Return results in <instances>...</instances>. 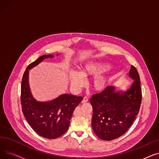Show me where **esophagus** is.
Masks as SVG:
<instances>
[{"label": "esophagus", "mask_w": 159, "mask_h": 159, "mask_svg": "<svg viewBox=\"0 0 159 159\" xmlns=\"http://www.w3.org/2000/svg\"><path fill=\"white\" fill-rule=\"evenodd\" d=\"M88 101V98L86 97H84V98H83V100L82 101V104H85V103H86Z\"/></svg>", "instance_id": "1"}]
</instances>
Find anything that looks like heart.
<instances>
[{
    "mask_svg": "<svg viewBox=\"0 0 159 159\" xmlns=\"http://www.w3.org/2000/svg\"><path fill=\"white\" fill-rule=\"evenodd\" d=\"M110 68V66L103 62H91L83 67L81 72L73 71L70 74L71 86L75 89H80L85 85V79L95 77L91 82V86L96 91L104 90L109 84L111 77L101 75Z\"/></svg>",
    "mask_w": 159,
    "mask_h": 159,
    "instance_id": "heart-1",
    "label": "heart"
}]
</instances>
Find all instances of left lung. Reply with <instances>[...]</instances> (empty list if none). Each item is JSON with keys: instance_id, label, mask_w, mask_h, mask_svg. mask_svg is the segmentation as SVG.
<instances>
[{"instance_id": "8db88e82", "label": "left lung", "mask_w": 159, "mask_h": 159, "mask_svg": "<svg viewBox=\"0 0 159 159\" xmlns=\"http://www.w3.org/2000/svg\"><path fill=\"white\" fill-rule=\"evenodd\" d=\"M129 75L134 82L127 91L115 92V87L107 86L89 99L93 112L92 128L102 140H112L124 135L139 112L142 88L139 74L133 65Z\"/></svg>"}]
</instances>
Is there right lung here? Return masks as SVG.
<instances>
[{"mask_svg": "<svg viewBox=\"0 0 159 159\" xmlns=\"http://www.w3.org/2000/svg\"><path fill=\"white\" fill-rule=\"evenodd\" d=\"M52 55L40 57L25 70L21 83L22 111L30 126L37 134L53 139L68 130L73 113L82 101V97L64 94L49 102H40L33 97L28 84V70Z\"/></svg>", "mask_w": 159, "mask_h": 159, "instance_id": "obj_1", "label": "right lung"}]
</instances>
